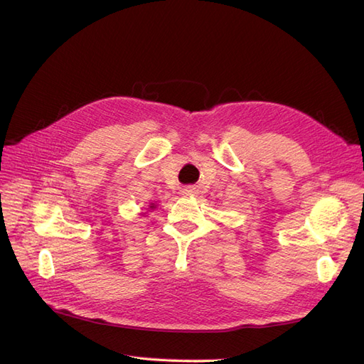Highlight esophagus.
<instances>
[{
    "label": "esophagus",
    "instance_id": "34e87169",
    "mask_svg": "<svg viewBox=\"0 0 364 364\" xmlns=\"http://www.w3.org/2000/svg\"><path fill=\"white\" fill-rule=\"evenodd\" d=\"M183 194H185V196H194V194H196V190L191 188V186H186V188H183Z\"/></svg>",
    "mask_w": 364,
    "mask_h": 364
}]
</instances>
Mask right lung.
I'll use <instances>...</instances> for the list:
<instances>
[{"label":"right lung","mask_w":364,"mask_h":364,"mask_svg":"<svg viewBox=\"0 0 364 364\" xmlns=\"http://www.w3.org/2000/svg\"><path fill=\"white\" fill-rule=\"evenodd\" d=\"M149 208H150V209H155V208H156V205H155V203H150V206H149Z\"/></svg>","instance_id":"1"}]
</instances>
